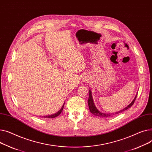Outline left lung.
<instances>
[{
    "label": "left lung",
    "mask_w": 152,
    "mask_h": 152,
    "mask_svg": "<svg viewBox=\"0 0 152 152\" xmlns=\"http://www.w3.org/2000/svg\"><path fill=\"white\" fill-rule=\"evenodd\" d=\"M136 97H137V95L136 96V97H135L134 99V100L132 101V102H131L128 106H127L126 108H124V109H123V110H120V111H119V112H116V113H115V114H118V113H121V112H123V111H124V110H127L128 109L130 108L133 105V104L134 103L135 100H136ZM88 103L89 109H90V112H91L93 115L97 116V117H110V113H109V114H108V113H103L99 112V110H98L96 109V107L95 105H94V102H93V97H92V94H91V92L90 90V91H89V98H88ZM111 115H112V114H111Z\"/></svg>",
    "instance_id": "left-lung-1"
}]
</instances>
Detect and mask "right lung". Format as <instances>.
Returning a JSON list of instances; mask_svg holds the SVG:
<instances>
[{"label": "right lung", "instance_id": "right-lung-1", "mask_svg": "<svg viewBox=\"0 0 152 152\" xmlns=\"http://www.w3.org/2000/svg\"><path fill=\"white\" fill-rule=\"evenodd\" d=\"M63 108H64V105H63V106L62 107V108L61 109V110L59 111V112H58L56 113H55V114H54V115H48V116H44V117L45 118H55V117H57L58 116H59L60 114H61V113L62 112V110H63Z\"/></svg>", "mask_w": 152, "mask_h": 152}]
</instances>
